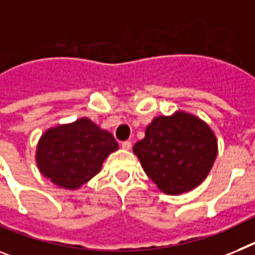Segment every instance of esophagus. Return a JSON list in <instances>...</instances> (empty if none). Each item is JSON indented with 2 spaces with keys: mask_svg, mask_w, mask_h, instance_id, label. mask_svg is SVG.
<instances>
[{
  "mask_svg": "<svg viewBox=\"0 0 255 255\" xmlns=\"http://www.w3.org/2000/svg\"><path fill=\"white\" fill-rule=\"evenodd\" d=\"M122 147H123L124 150H129L132 147L131 141H123V142H122Z\"/></svg>",
  "mask_w": 255,
  "mask_h": 255,
  "instance_id": "esophagus-1",
  "label": "esophagus"
}]
</instances>
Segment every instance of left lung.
Instances as JSON below:
<instances>
[{
	"label": "left lung",
	"mask_w": 255,
	"mask_h": 255,
	"mask_svg": "<svg viewBox=\"0 0 255 255\" xmlns=\"http://www.w3.org/2000/svg\"><path fill=\"white\" fill-rule=\"evenodd\" d=\"M133 153L163 193L180 194L206 179L217 158L218 142L204 121L176 111L171 117L154 118Z\"/></svg>",
	"instance_id": "8db88e82"
}]
</instances>
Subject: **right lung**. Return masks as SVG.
Returning a JSON list of instances; mask_svg holds the SVG:
<instances>
[{
	"instance_id": "right-lung-1",
	"label": "right lung",
	"mask_w": 255,
	"mask_h": 255,
	"mask_svg": "<svg viewBox=\"0 0 255 255\" xmlns=\"http://www.w3.org/2000/svg\"><path fill=\"white\" fill-rule=\"evenodd\" d=\"M118 142L88 118L49 128L38 141L37 167L51 183L65 189H78L101 171Z\"/></svg>"
}]
</instances>
